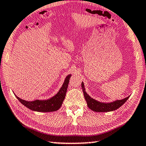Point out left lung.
<instances>
[{"label":"left lung","instance_id":"8db88e82","mask_svg":"<svg viewBox=\"0 0 146 146\" xmlns=\"http://www.w3.org/2000/svg\"><path fill=\"white\" fill-rule=\"evenodd\" d=\"M81 88H82L84 97H85V99L86 101V103H87V106H88V108L92 111L96 112H108L115 110L120 108L122 105H123L130 97L129 96L124 99H120V100H116L110 102V103H103V102L97 101L96 99L91 98L86 93L83 82L81 83Z\"/></svg>","mask_w":146,"mask_h":146}]
</instances>
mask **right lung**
<instances>
[{"label":"right lung","mask_w":146,"mask_h":146,"mask_svg":"<svg viewBox=\"0 0 146 146\" xmlns=\"http://www.w3.org/2000/svg\"><path fill=\"white\" fill-rule=\"evenodd\" d=\"M71 74H68L65 79V81L62 86L58 93L55 96H52L48 99L43 100H36L32 101H27L19 98L16 95V98L18 99L23 105L26 106L27 108L33 111H40V112H50L55 111L60 109L62 105V103L65 98L66 90L68 88V85L70 81Z\"/></svg>","instance_id":"1"}]
</instances>
